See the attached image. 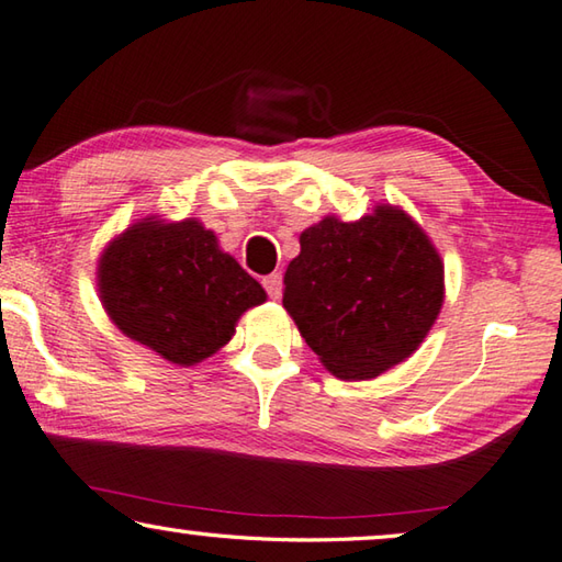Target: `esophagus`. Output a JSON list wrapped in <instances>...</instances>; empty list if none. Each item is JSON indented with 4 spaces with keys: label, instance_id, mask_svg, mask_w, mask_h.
<instances>
[{
    "label": "esophagus",
    "instance_id": "34e87169",
    "mask_svg": "<svg viewBox=\"0 0 562 562\" xmlns=\"http://www.w3.org/2000/svg\"><path fill=\"white\" fill-rule=\"evenodd\" d=\"M263 289H267V293H269V299H281V291H283V279H281V273H269V277H263Z\"/></svg>",
    "mask_w": 562,
    "mask_h": 562
}]
</instances>
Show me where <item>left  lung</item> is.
Here are the masks:
<instances>
[{
    "mask_svg": "<svg viewBox=\"0 0 562 562\" xmlns=\"http://www.w3.org/2000/svg\"><path fill=\"white\" fill-rule=\"evenodd\" d=\"M283 308L327 372L374 379L416 352L446 299L442 259L404 210L327 215L301 235L283 277Z\"/></svg>",
    "mask_w": 562,
    "mask_h": 562,
    "instance_id": "8db88e82",
    "label": "left lung"
}]
</instances>
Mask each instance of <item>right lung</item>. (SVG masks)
<instances>
[{
    "mask_svg": "<svg viewBox=\"0 0 562 562\" xmlns=\"http://www.w3.org/2000/svg\"><path fill=\"white\" fill-rule=\"evenodd\" d=\"M98 291L126 337L186 367L225 347L239 315L267 301L261 283L195 217L126 227L102 251Z\"/></svg>",
    "mask_w": 562,
    "mask_h": 562,
    "instance_id": "obj_1",
    "label": "right lung"
}]
</instances>
